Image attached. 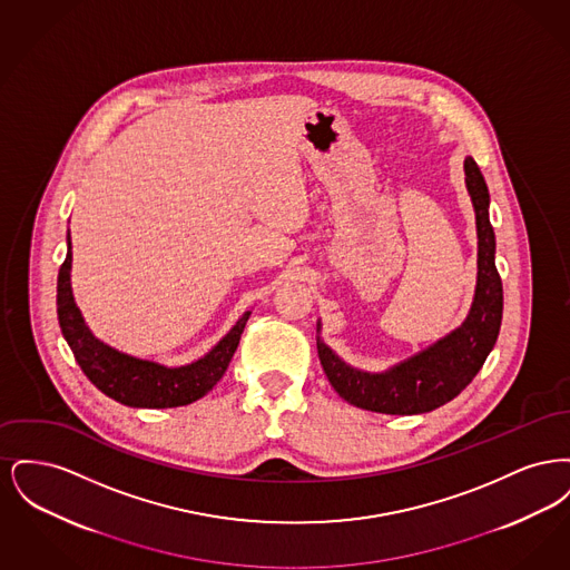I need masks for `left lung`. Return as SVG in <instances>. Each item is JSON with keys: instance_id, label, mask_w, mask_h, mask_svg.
Segmentation results:
<instances>
[{"instance_id": "obj_1", "label": "left lung", "mask_w": 570, "mask_h": 570, "mask_svg": "<svg viewBox=\"0 0 570 570\" xmlns=\"http://www.w3.org/2000/svg\"><path fill=\"white\" fill-rule=\"evenodd\" d=\"M465 186L476 212L479 282L465 323L406 363L367 374L348 367L318 340V356L331 386L348 404L382 414H421L444 406L472 382L495 346L502 325V279L495 269V235L489 222L488 184L468 156Z\"/></svg>"}]
</instances>
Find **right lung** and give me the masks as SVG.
I'll list each match as a JSON object with an SVG mask.
<instances>
[{"label":"right lung","instance_id":"add662e5","mask_svg":"<svg viewBox=\"0 0 570 570\" xmlns=\"http://www.w3.org/2000/svg\"><path fill=\"white\" fill-rule=\"evenodd\" d=\"M70 265L72 252L68 235V254L57 275V318L82 374L110 400L132 407L188 406L207 395L224 376L239 346L249 312H245L239 323L207 356L186 367L168 370L151 361L117 353L89 333L72 298Z\"/></svg>","mask_w":570,"mask_h":570}]
</instances>
